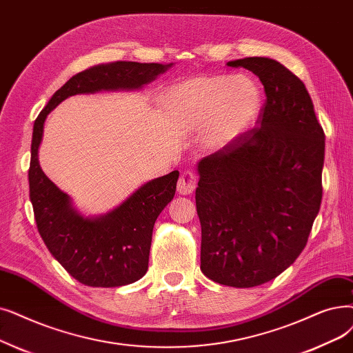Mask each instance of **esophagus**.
Segmentation results:
<instances>
[{
    "label": "esophagus",
    "instance_id": "obj_1",
    "mask_svg": "<svg viewBox=\"0 0 353 353\" xmlns=\"http://www.w3.org/2000/svg\"><path fill=\"white\" fill-rule=\"evenodd\" d=\"M196 176L190 170H186L180 174V179L177 181V192L181 194H190L196 189Z\"/></svg>",
    "mask_w": 353,
    "mask_h": 353
}]
</instances>
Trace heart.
Returning a JSON list of instances; mask_svg holds the SVG:
<instances>
[{
    "instance_id": "heart-1",
    "label": "heart",
    "mask_w": 353,
    "mask_h": 353,
    "mask_svg": "<svg viewBox=\"0 0 353 353\" xmlns=\"http://www.w3.org/2000/svg\"><path fill=\"white\" fill-rule=\"evenodd\" d=\"M261 90L247 76H213L180 83L167 92L164 105L179 124L205 128L209 148H222L247 131L261 110Z\"/></svg>"
}]
</instances>
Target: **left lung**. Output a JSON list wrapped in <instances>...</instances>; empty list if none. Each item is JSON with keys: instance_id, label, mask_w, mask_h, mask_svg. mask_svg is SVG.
I'll return each mask as SVG.
<instances>
[{"instance_id": "obj_1", "label": "left lung", "mask_w": 353, "mask_h": 353, "mask_svg": "<svg viewBox=\"0 0 353 353\" xmlns=\"http://www.w3.org/2000/svg\"><path fill=\"white\" fill-rule=\"evenodd\" d=\"M264 85L255 127L197 163L201 270L214 283L261 285L293 264L321 202L325 132L304 83L270 57L226 63Z\"/></svg>"}]
</instances>
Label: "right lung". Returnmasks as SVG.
I'll return each mask as SVG.
<instances>
[{
    "label": "right lung",
    "instance_id": "1",
    "mask_svg": "<svg viewBox=\"0 0 353 353\" xmlns=\"http://www.w3.org/2000/svg\"><path fill=\"white\" fill-rule=\"evenodd\" d=\"M173 63L112 62L92 66L54 92L33 127L28 183L39 234L50 254L74 280L89 287H121L148 270L152 228L176 193L179 172L150 180L115 209L85 216L72 197L44 174L39 147L44 121L69 97L101 90H135L156 81Z\"/></svg>",
    "mask_w": 353,
    "mask_h": 353
}]
</instances>
